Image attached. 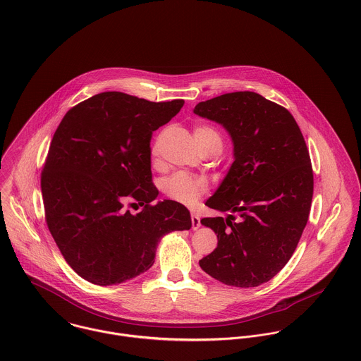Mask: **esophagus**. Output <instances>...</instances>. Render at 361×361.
<instances>
[{
  "label": "esophagus",
  "mask_w": 361,
  "mask_h": 361,
  "mask_svg": "<svg viewBox=\"0 0 361 361\" xmlns=\"http://www.w3.org/2000/svg\"><path fill=\"white\" fill-rule=\"evenodd\" d=\"M200 226H202V222H200V216H199L197 214L192 212V228L196 231V229H199Z\"/></svg>",
  "instance_id": "34e87169"
}]
</instances>
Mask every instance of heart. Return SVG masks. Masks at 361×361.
<instances>
[{"mask_svg": "<svg viewBox=\"0 0 361 361\" xmlns=\"http://www.w3.org/2000/svg\"><path fill=\"white\" fill-rule=\"evenodd\" d=\"M195 139L200 149L208 146L222 147V137L216 129L208 125H199L195 128ZM162 192L172 200L192 206L195 204L202 195L207 192V182L203 178L192 176L183 172L173 173L164 179Z\"/></svg>", "mask_w": 361, "mask_h": 361, "instance_id": "obj_1", "label": "heart"}]
</instances>
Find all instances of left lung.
Segmentation results:
<instances>
[{"mask_svg":"<svg viewBox=\"0 0 361 361\" xmlns=\"http://www.w3.org/2000/svg\"><path fill=\"white\" fill-rule=\"evenodd\" d=\"M195 114L229 132L235 157L207 200L209 208L231 214L202 219L218 245L200 267L225 285L255 288L286 265L306 228L314 189L309 149L293 115L255 92L202 102Z\"/></svg>","mask_w":361,"mask_h":361,"instance_id":"1","label":"left lung"}]
</instances>
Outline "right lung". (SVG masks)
<instances>
[{
    "label": "right lung",
    "mask_w": 361,
    "mask_h": 361,
    "mask_svg": "<svg viewBox=\"0 0 361 361\" xmlns=\"http://www.w3.org/2000/svg\"><path fill=\"white\" fill-rule=\"evenodd\" d=\"M183 104L105 92L71 108L56 128L42 172L46 222L83 279L100 286L132 279L153 265L164 235L190 229L183 204L153 203L150 140ZM136 202L137 214L124 208Z\"/></svg>",
    "instance_id": "obj_1"
}]
</instances>
